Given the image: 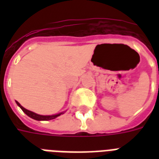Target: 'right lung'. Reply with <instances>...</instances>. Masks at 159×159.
<instances>
[{
    "label": "right lung",
    "mask_w": 159,
    "mask_h": 159,
    "mask_svg": "<svg viewBox=\"0 0 159 159\" xmlns=\"http://www.w3.org/2000/svg\"><path fill=\"white\" fill-rule=\"evenodd\" d=\"M16 104L18 105V106L20 107V109L22 111L25 112V113L29 116V117H30V118L34 119V120H53V119L57 118V116H61L62 114H64V111H62L61 113H58V114H55V115H52V116H42V115H39V114H36L33 111H30L27 110V109L24 108L23 106H21L18 102H16Z\"/></svg>",
    "instance_id": "1"
}]
</instances>
